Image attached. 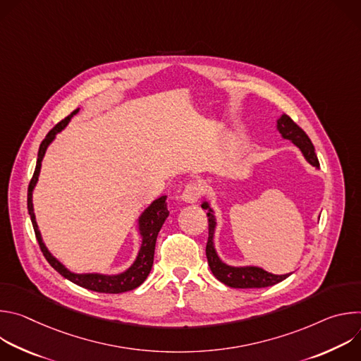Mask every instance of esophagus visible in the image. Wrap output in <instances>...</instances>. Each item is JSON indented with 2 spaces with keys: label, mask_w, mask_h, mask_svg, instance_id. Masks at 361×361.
<instances>
[{
  "label": "esophagus",
  "mask_w": 361,
  "mask_h": 361,
  "mask_svg": "<svg viewBox=\"0 0 361 361\" xmlns=\"http://www.w3.org/2000/svg\"><path fill=\"white\" fill-rule=\"evenodd\" d=\"M200 198V188L195 183H188L181 194V200L184 202H188V204H194L197 202Z\"/></svg>",
  "instance_id": "obj_1"
}]
</instances>
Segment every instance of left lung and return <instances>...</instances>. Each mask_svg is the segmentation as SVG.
Wrapping results in <instances>:
<instances>
[{
    "mask_svg": "<svg viewBox=\"0 0 361 361\" xmlns=\"http://www.w3.org/2000/svg\"><path fill=\"white\" fill-rule=\"evenodd\" d=\"M277 130L281 134L283 138L290 140L294 145L300 148L302 152L304 159L310 163L313 167L319 169L320 163L319 159L314 152V145L308 138V135L286 114H283L277 120ZM201 207L204 210H207V217H209V241L207 247H205V255H207L209 266L217 280L224 283L228 287L233 288H263V287H270L274 286L283 280H286L290 274H273L262 267H255V266H230L226 264L217 254L216 245H214V233H216V216L214 210L212 209V205L209 201H202Z\"/></svg>",
    "mask_w": 361,
    "mask_h": 361,
    "instance_id": "obj_1",
    "label": "left lung"
}]
</instances>
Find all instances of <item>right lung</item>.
<instances>
[{
    "label": "right lung",
    "instance_id": "1",
    "mask_svg": "<svg viewBox=\"0 0 361 361\" xmlns=\"http://www.w3.org/2000/svg\"><path fill=\"white\" fill-rule=\"evenodd\" d=\"M78 111H80V109L74 110L67 118L60 121L53 130H51L45 135V138L42 140V142L39 145L35 171H34V176L30 181V185H28V198H27L28 214L31 217L32 227H34V231H35V237L38 240V244H39V248H41L44 257L47 259V262L51 264V267L57 270L63 277H66L67 280L73 281L74 284H77L80 287H84L87 290L97 291V293L118 294V293L130 291V290H134L138 286H141L144 283V280L148 277L149 271H151L157 235H159L166 219L170 214L169 210H167V201H166L167 195H161L157 200H154L148 205V207L141 213V216L138 217V231H140V235H141L140 251L135 257L134 263L126 271L118 273V274H99V273L77 274V273L70 271L61 262H59L56 257L48 251V248L45 247V244L42 241L41 233H39L37 221H35V214H34V207H32V191H34V188L37 185V181H38L41 163H42V159L45 156V151H47L48 145L54 141L56 135L67 127L70 120Z\"/></svg>",
    "mask_w": 361,
    "mask_h": 361
}]
</instances>
